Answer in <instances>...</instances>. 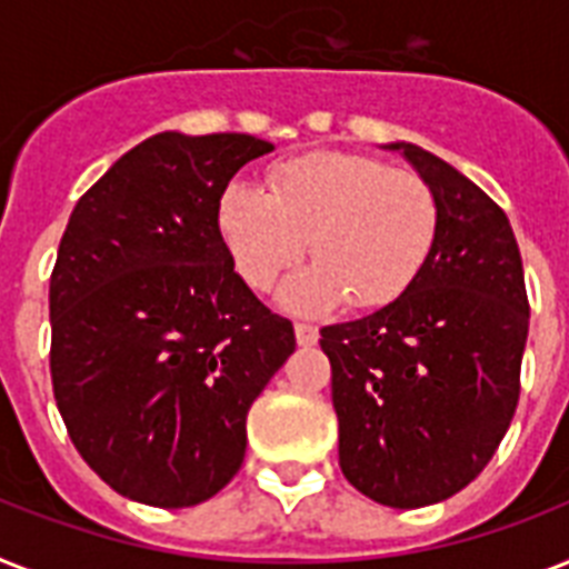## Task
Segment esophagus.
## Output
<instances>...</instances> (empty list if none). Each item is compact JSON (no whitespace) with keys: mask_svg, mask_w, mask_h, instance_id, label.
<instances>
[{"mask_svg":"<svg viewBox=\"0 0 569 569\" xmlns=\"http://www.w3.org/2000/svg\"><path fill=\"white\" fill-rule=\"evenodd\" d=\"M295 339H298V345H303V348H309V345H316V341H318V327L307 325V321H298V325H295Z\"/></svg>","mask_w":569,"mask_h":569,"instance_id":"esophagus-1","label":"esophagus"}]
</instances>
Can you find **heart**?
<instances>
[{
    "instance_id": "b5f03b06",
    "label": "heart",
    "mask_w": 569,
    "mask_h": 569,
    "mask_svg": "<svg viewBox=\"0 0 569 569\" xmlns=\"http://www.w3.org/2000/svg\"><path fill=\"white\" fill-rule=\"evenodd\" d=\"M219 230L233 266L269 289L300 257L316 266L283 289L298 312L391 303L423 271L438 237V201L423 178L350 151H309L269 169V192L230 183Z\"/></svg>"
}]
</instances>
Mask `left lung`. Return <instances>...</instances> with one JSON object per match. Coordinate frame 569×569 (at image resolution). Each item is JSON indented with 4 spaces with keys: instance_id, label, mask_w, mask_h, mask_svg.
Returning a JSON list of instances; mask_svg holds the SVG:
<instances>
[{
    "instance_id": "8db88e82",
    "label": "left lung",
    "mask_w": 569,
    "mask_h": 569,
    "mask_svg": "<svg viewBox=\"0 0 569 569\" xmlns=\"http://www.w3.org/2000/svg\"><path fill=\"white\" fill-rule=\"evenodd\" d=\"M438 201L427 266L389 307L321 327L348 482L391 509L470 485L520 397L529 336L523 262L509 216L429 151L400 142Z\"/></svg>"
}]
</instances>
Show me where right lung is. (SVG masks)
Listing matches in <instances>:
<instances>
[{"label":"right lung","mask_w":569,"mask_h":569,"mask_svg":"<svg viewBox=\"0 0 569 569\" xmlns=\"http://www.w3.org/2000/svg\"><path fill=\"white\" fill-rule=\"evenodd\" d=\"M274 146L163 131L96 180L49 280L52 389L81 459L128 500L187 509L244 461L248 409L295 327L233 271L219 198Z\"/></svg>","instance_id":"add662e5"}]
</instances>
